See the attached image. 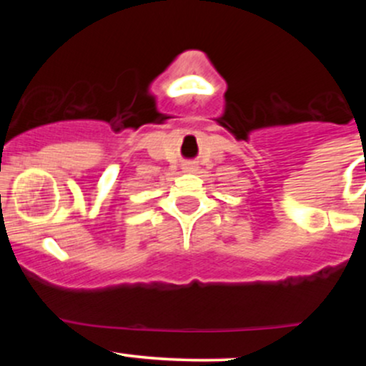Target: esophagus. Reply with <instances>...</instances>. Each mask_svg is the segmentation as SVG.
<instances>
[{
	"instance_id": "1",
	"label": "esophagus",
	"mask_w": 366,
	"mask_h": 366,
	"mask_svg": "<svg viewBox=\"0 0 366 366\" xmlns=\"http://www.w3.org/2000/svg\"><path fill=\"white\" fill-rule=\"evenodd\" d=\"M197 167L194 165V163H186V165L182 167V172L184 174H192V172H196Z\"/></svg>"
}]
</instances>
